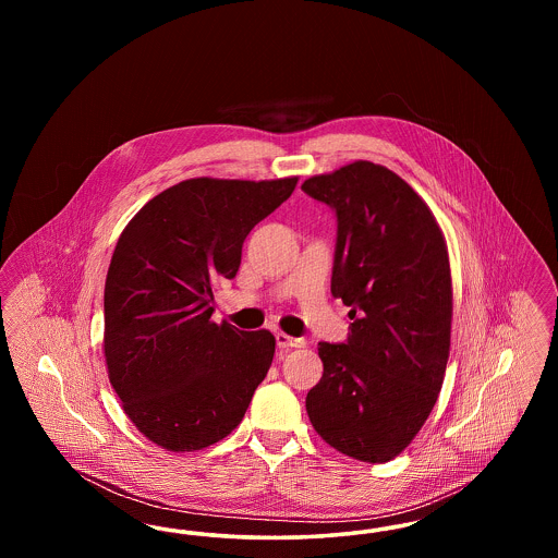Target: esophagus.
I'll return each mask as SVG.
<instances>
[{
    "mask_svg": "<svg viewBox=\"0 0 558 558\" xmlns=\"http://www.w3.org/2000/svg\"><path fill=\"white\" fill-rule=\"evenodd\" d=\"M276 343L280 349H292V347H305L307 341L301 337H291L287 332H276Z\"/></svg>",
    "mask_w": 558,
    "mask_h": 558,
    "instance_id": "obj_1",
    "label": "esophagus"
}]
</instances>
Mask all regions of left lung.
<instances>
[{
	"mask_svg": "<svg viewBox=\"0 0 558 558\" xmlns=\"http://www.w3.org/2000/svg\"><path fill=\"white\" fill-rule=\"evenodd\" d=\"M301 187L337 213L330 291L353 319L347 343H318L324 374L305 408L335 450L389 462L423 428L444 385L448 244L425 201L383 165L355 160Z\"/></svg>",
	"mask_w": 558,
	"mask_h": 558,
	"instance_id": "left-lung-1",
	"label": "left lung"
}]
</instances>
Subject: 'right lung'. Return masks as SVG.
<instances>
[{"label": "right lung", "instance_id": "right-lung-1", "mask_svg": "<svg viewBox=\"0 0 558 558\" xmlns=\"http://www.w3.org/2000/svg\"><path fill=\"white\" fill-rule=\"evenodd\" d=\"M299 178H192L162 190L117 240L105 284L108 378L135 428L196 451L240 425L276 339L215 324L213 284L236 276L242 242Z\"/></svg>", "mask_w": 558, "mask_h": 558}]
</instances>
